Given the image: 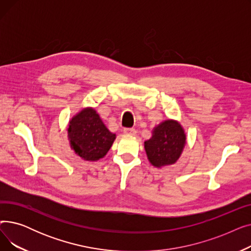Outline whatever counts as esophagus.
<instances>
[{
	"label": "esophagus",
	"mask_w": 251,
	"mask_h": 251,
	"mask_svg": "<svg viewBox=\"0 0 251 251\" xmlns=\"http://www.w3.org/2000/svg\"><path fill=\"white\" fill-rule=\"evenodd\" d=\"M124 133L127 135H135L136 134V130L134 128H125L124 129Z\"/></svg>",
	"instance_id": "1"
}]
</instances>
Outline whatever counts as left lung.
<instances>
[{
  "label": "left lung",
  "mask_w": 251,
  "mask_h": 251,
  "mask_svg": "<svg viewBox=\"0 0 251 251\" xmlns=\"http://www.w3.org/2000/svg\"><path fill=\"white\" fill-rule=\"evenodd\" d=\"M186 144V134L176 120H166L155 126L152 136L144 141L150 163L156 168L174 165Z\"/></svg>",
  "instance_id": "8db88e82"
}]
</instances>
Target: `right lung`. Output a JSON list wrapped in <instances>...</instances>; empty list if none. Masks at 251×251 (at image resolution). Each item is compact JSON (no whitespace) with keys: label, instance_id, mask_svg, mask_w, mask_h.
<instances>
[{"label":"right lung","instance_id":"obj_1","mask_svg":"<svg viewBox=\"0 0 251 251\" xmlns=\"http://www.w3.org/2000/svg\"><path fill=\"white\" fill-rule=\"evenodd\" d=\"M68 139L70 148L78 156L96 162L110 151L116 134L105 127L94 108H85L69 121Z\"/></svg>","mask_w":251,"mask_h":251}]
</instances>
